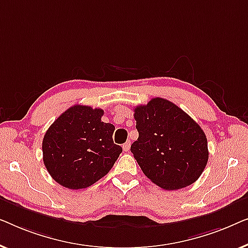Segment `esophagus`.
Segmentation results:
<instances>
[{
    "instance_id": "obj_1",
    "label": "esophagus",
    "mask_w": 248,
    "mask_h": 248,
    "mask_svg": "<svg viewBox=\"0 0 248 248\" xmlns=\"http://www.w3.org/2000/svg\"><path fill=\"white\" fill-rule=\"evenodd\" d=\"M123 149L124 152H128L129 149H130V141H127L124 142V144L123 145Z\"/></svg>"
}]
</instances>
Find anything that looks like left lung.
I'll use <instances>...</instances> for the list:
<instances>
[{"label":"left lung","mask_w":248,"mask_h":248,"mask_svg":"<svg viewBox=\"0 0 248 248\" xmlns=\"http://www.w3.org/2000/svg\"><path fill=\"white\" fill-rule=\"evenodd\" d=\"M138 139L130 151L146 176L165 190L194 183L208 163L203 130L176 104L154 97L134 113Z\"/></svg>","instance_id":"8db88e82"}]
</instances>
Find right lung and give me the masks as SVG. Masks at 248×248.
I'll return each mask as SVG.
<instances>
[{"label": "right lung", "instance_id": "obj_1", "mask_svg": "<svg viewBox=\"0 0 248 248\" xmlns=\"http://www.w3.org/2000/svg\"><path fill=\"white\" fill-rule=\"evenodd\" d=\"M102 109L73 106L48 128L43 159L50 176L62 186L84 189L102 179L123 152L113 144L114 125L101 120Z\"/></svg>", "mask_w": 248, "mask_h": 248}]
</instances>
